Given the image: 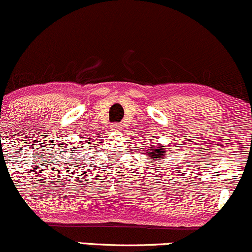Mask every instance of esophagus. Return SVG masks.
<instances>
[{"label": "esophagus", "instance_id": "1", "mask_svg": "<svg viewBox=\"0 0 252 252\" xmlns=\"http://www.w3.org/2000/svg\"><path fill=\"white\" fill-rule=\"evenodd\" d=\"M121 128H122V124H120V123H112L111 124L112 131H118V130H121Z\"/></svg>", "mask_w": 252, "mask_h": 252}]
</instances>
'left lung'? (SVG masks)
<instances>
[{
  "instance_id": "1",
  "label": "left lung",
  "mask_w": 252,
  "mask_h": 252,
  "mask_svg": "<svg viewBox=\"0 0 252 252\" xmlns=\"http://www.w3.org/2000/svg\"><path fill=\"white\" fill-rule=\"evenodd\" d=\"M149 153V158H152V160H154V158L156 160H160V158H163V153H164V149L162 147H158V149H150L148 150Z\"/></svg>"
}]
</instances>
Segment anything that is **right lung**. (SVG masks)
Instances as JSON below:
<instances>
[{
    "mask_svg": "<svg viewBox=\"0 0 252 252\" xmlns=\"http://www.w3.org/2000/svg\"><path fill=\"white\" fill-rule=\"evenodd\" d=\"M74 149H76V148H74Z\"/></svg>",
    "mask_w": 252,
    "mask_h": 252,
    "instance_id": "1",
    "label": "right lung"
}]
</instances>
